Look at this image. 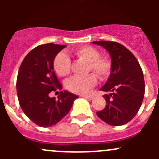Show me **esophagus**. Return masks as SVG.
I'll return each mask as SVG.
<instances>
[{
  "mask_svg": "<svg viewBox=\"0 0 159 159\" xmlns=\"http://www.w3.org/2000/svg\"><path fill=\"white\" fill-rule=\"evenodd\" d=\"M83 98H84L85 99H88V100H92L93 97L92 96H82Z\"/></svg>",
  "mask_w": 159,
  "mask_h": 159,
  "instance_id": "esophagus-1",
  "label": "esophagus"
}]
</instances>
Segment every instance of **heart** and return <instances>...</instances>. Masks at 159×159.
<instances>
[{
	"label": "heart",
	"instance_id": "heart-1",
	"mask_svg": "<svg viewBox=\"0 0 159 159\" xmlns=\"http://www.w3.org/2000/svg\"><path fill=\"white\" fill-rule=\"evenodd\" d=\"M74 54L81 60L88 62V72L94 71L99 79L104 81L110 76L112 70V62L109 57L100 56V51L90 45H84L75 50ZM54 70L60 77L70 74L71 62L68 55L60 53L54 60ZM97 83V77L91 73L85 76H74L66 81V88L73 93L86 95Z\"/></svg>",
	"mask_w": 159,
	"mask_h": 159
}]
</instances>
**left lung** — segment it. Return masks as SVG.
Here are the masks:
<instances>
[{
  "label": "left lung",
  "mask_w": 159,
  "mask_h": 159,
  "mask_svg": "<svg viewBox=\"0 0 159 159\" xmlns=\"http://www.w3.org/2000/svg\"><path fill=\"white\" fill-rule=\"evenodd\" d=\"M93 44L105 48L112 62L111 73L100 89L111 93L103 96L107 105L97 115L110 125H123L133 119L142 105L145 95L143 72L134 54L122 44L108 41Z\"/></svg>",
  "instance_id": "obj_1"
}]
</instances>
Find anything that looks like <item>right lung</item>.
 I'll return each instance as SVG.
<instances>
[{
  "mask_svg": "<svg viewBox=\"0 0 159 159\" xmlns=\"http://www.w3.org/2000/svg\"><path fill=\"white\" fill-rule=\"evenodd\" d=\"M66 45L53 43L34 48L24 58L17 78L19 104L25 115L37 125L50 127L69 112L78 96L61 91L57 101L49 93L61 89L54 70V60Z\"/></svg>",
  "mask_w": 159,
  "mask_h": 159,
  "instance_id": "add662e5",
  "label": "right lung"
}]
</instances>
